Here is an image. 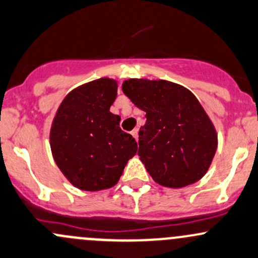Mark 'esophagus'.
<instances>
[{
  "label": "esophagus",
  "instance_id": "obj_1",
  "mask_svg": "<svg viewBox=\"0 0 258 258\" xmlns=\"http://www.w3.org/2000/svg\"><path fill=\"white\" fill-rule=\"evenodd\" d=\"M131 135H132V136H134L135 138H136V141H137V140H138V128H135L134 131L131 132Z\"/></svg>",
  "mask_w": 258,
  "mask_h": 258
}]
</instances>
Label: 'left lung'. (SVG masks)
<instances>
[{"mask_svg":"<svg viewBox=\"0 0 258 258\" xmlns=\"http://www.w3.org/2000/svg\"><path fill=\"white\" fill-rule=\"evenodd\" d=\"M122 91L146 112L138 137V156L156 183L183 188L208 172L218 134L195 95L167 80L128 79Z\"/></svg>","mask_w":258,"mask_h":258,"instance_id":"obj_1","label":"left lung"}]
</instances>
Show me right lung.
Listing matches in <instances>:
<instances>
[{"mask_svg":"<svg viewBox=\"0 0 258 258\" xmlns=\"http://www.w3.org/2000/svg\"><path fill=\"white\" fill-rule=\"evenodd\" d=\"M117 81H89L70 91L51 122L53 158L75 188L99 191L116 185L137 142L120 128V116L110 112Z\"/></svg>","mask_w":258,"mask_h":258,"instance_id":"right-lung-1","label":"right lung"}]
</instances>
